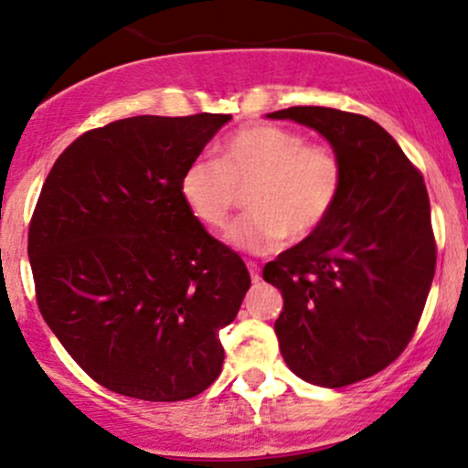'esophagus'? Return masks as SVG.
Listing matches in <instances>:
<instances>
[{"label":"esophagus","instance_id":"obj_1","mask_svg":"<svg viewBox=\"0 0 468 468\" xmlns=\"http://www.w3.org/2000/svg\"><path fill=\"white\" fill-rule=\"evenodd\" d=\"M249 272H250V279H252V283H260V279H261V275H260V266L255 264V261H249Z\"/></svg>","mask_w":468,"mask_h":468}]
</instances>
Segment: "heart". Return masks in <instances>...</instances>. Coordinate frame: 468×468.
Segmentation results:
<instances>
[{
    "instance_id": "heart-1",
    "label": "heart",
    "mask_w": 468,
    "mask_h": 468,
    "mask_svg": "<svg viewBox=\"0 0 468 468\" xmlns=\"http://www.w3.org/2000/svg\"><path fill=\"white\" fill-rule=\"evenodd\" d=\"M246 193L250 213L229 229L235 249L268 255L283 241L313 239L335 211L343 166L332 149L308 144L299 132L279 125H249L219 147V160L197 155L180 176V197L207 229L227 227Z\"/></svg>"
}]
</instances>
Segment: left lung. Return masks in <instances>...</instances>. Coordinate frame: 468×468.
Segmentation results:
<instances>
[{"instance_id":"8db88e82","label":"left lung","mask_w":468,"mask_h":468,"mask_svg":"<svg viewBox=\"0 0 468 468\" xmlns=\"http://www.w3.org/2000/svg\"><path fill=\"white\" fill-rule=\"evenodd\" d=\"M266 116L319 132L341 160L330 219L268 261L264 279L282 290L275 332L290 372L346 388L394 363L420 321L436 271L427 186L372 118L314 105Z\"/></svg>"}]
</instances>
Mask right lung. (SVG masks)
<instances>
[{"instance_id": "1", "label": "right lung", "mask_w": 468, "mask_h": 468, "mask_svg": "<svg viewBox=\"0 0 468 468\" xmlns=\"http://www.w3.org/2000/svg\"><path fill=\"white\" fill-rule=\"evenodd\" d=\"M227 114L132 116L57 158L28 233L37 303L90 378L174 402L222 372L219 330L250 275L180 197V176Z\"/></svg>"}]
</instances>
